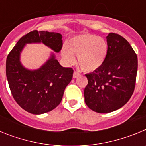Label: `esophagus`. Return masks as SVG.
I'll return each instance as SVG.
<instances>
[{"label":"esophagus","instance_id":"obj_1","mask_svg":"<svg viewBox=\"0 0 146 146\" xmlns=\"http://www.w3.org/2000/svg\"><path fill=\"white\" fill-rule=\"evenodd\" d=\"M79 76H80V73H78V72H74V74H73V77H74V78H77V77H78Z\"/></svg>","mask_w":146,"mask_h":146}]
</instances>
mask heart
<instances>
[{"mask_svg":"<svg viewBox=\"0 0 146 146\" xmlns=\"http://www.w3.org/2000/svg\"><path fill=\"white\" fill-rule=\"evenodd\" d=\"M108 45L104 38L86 33L73 37L61 50L63 58L68 64L77 63L85 72H94L103 64L108 55Z\"/></svg>","mask_w":146,"mask_h":146,"instance_id":"heart-1","label":"heart"}]
</instances>
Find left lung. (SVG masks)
Listing matches in <instances>:
<instances>
[{
	"label": "left lung",
	"instance_id": "1",
	"mask_svg": "<svg viewBox=\"0 0 146 146\" xmlns=\"http://www.w3.org/2000/svg\"><path fill=\"white\" fill-rule=\"evenodd\" d=\"M107 42L108 55L103 64L86 74L85 102L90 109L99 113L117 110L129 100L137 71V56L123 37L110 33Z\"/></svg>",
	"mask_w": 146,
	"mask_h": 146
}]
</instances>
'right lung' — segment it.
I'll return each instance as SVG.
<instances>
[{"label":"right lung","mask_w":146,"mask_h":146,"mask_svg":"<svg viewBox=\"0 0 146 146\" xmlns=\"http://www.w3.org/2000/svg\"><path fill=\"white\" fill-rule=\"evenodd\" d=\"M31 43H43L59 52L63 46L62 35L36 30L29 32L18 41L6 58V77L13 97L25 111L39 115L51 111L60 104L74 71L62 66L54 53L39 69L25 68L20 62V54L26 44Z\"/></svg>","instance_id":"obj_1"}]
</instances>
